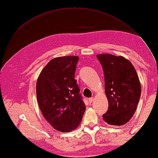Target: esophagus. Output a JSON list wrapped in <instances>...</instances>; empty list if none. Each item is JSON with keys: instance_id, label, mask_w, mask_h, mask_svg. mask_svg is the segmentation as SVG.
Masks as SVG:
<instances>
[{"instance_id": "1", "label": "esophagus", "mask_w": 158, "mask_h": 158, "mask_svg": "<svg viewBox=\"0 0 158 158\" xmlns=\"http://www.w3.org/2000/svg\"><path fill=\"white\" fill-rule=\"evenodd\" d=\"M88 101H89V102L90 103H92V102H93V101H94V98H89Z\"/></svg>"}]
</instances>
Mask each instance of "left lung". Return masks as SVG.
<instances>
[{
  "instance_id": "8db88e82",
  "label": "left lung",
  "mask_w": 158,
  "mask_h": 158,
  "mask_svg": "<svg viewBox=\"0 0 158 158\" xmlns=\"http://www.w3.org/2000/svg\"><path fill=\"white\" fill-rule=\"evenodd\" d=\"M105 76V90L109 107L103 115L109 125L121 126L135 114L141 94V85L132 63L122 56L99 54Z\"/></svg>"
}]
</instances>
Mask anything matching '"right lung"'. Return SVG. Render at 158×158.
I'll return each mask as SVG.
<instances>
[{"mask_svg": "<svg viewBox=\"0 0 158 158\" xmlns=\"http://www.w3.org/2000/svg\"><path fill=\"white\" fill-rule=\"evenodd\" d=\"M79 57L66 56L50 60L38 76L36 95L43 115L56 131L68 132L80 124L85 104L74 74Z\"/></svg>", "mask_w": 158, "mask_h": 158, "instance_id": "obj_1", "label": "right lung"}]
</instances>
